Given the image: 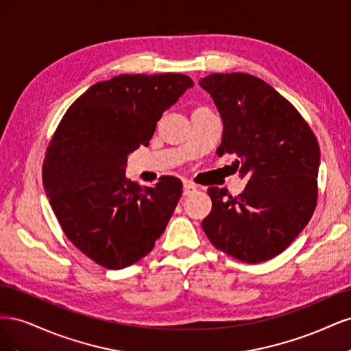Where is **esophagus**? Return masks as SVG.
<instances>
[{"mask_svg": "<svg viewBox=\"0 0 351 351\" xmlns=\"http://www.w3.org/2000/svg\"><path fill=\"white\" fill-rule=\"evenodd\" d=\"M193 192H196V186L193 183H190V182H184V184H183V195L189 196V195H192Z\"/></svg>", "mask_w": 351, "mask_h": 351, "instance_id": "obj_1", "label": "esophagus"}]
</instances>
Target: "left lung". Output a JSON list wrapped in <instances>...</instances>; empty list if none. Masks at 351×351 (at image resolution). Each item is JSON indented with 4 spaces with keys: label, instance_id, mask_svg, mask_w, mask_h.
Instances as JSON below:
<instances>
[{
    "label": "left lung",
    "instance_id": "1",
    "mask_svg": "<svg viewBox=\"0 0 351 351\" xmlns=\"http://www.w3.org/2000/svg\"><path fill=\"white\" fill-rule=\"evenodd\" d=\"M199 84L224 125L217 155H236L240 177L249 178L234 197L227 189H208L212 209L202 228L217 249L241 262L272 259L312 218L319 145L299 111L262 79L217 73Z\"/></svg>",
    "mask_w": 351,
    "mask_h": 351
}]
</instances>
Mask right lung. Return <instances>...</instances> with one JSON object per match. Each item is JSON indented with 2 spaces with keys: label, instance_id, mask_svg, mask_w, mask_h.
I'll use <instances>...</instances> for the list:
<instances>
[{
  "label": "right lung",
  "instance_id": "obj_1",
  "mask_svg": "<svg viewBox=\"0 0 351 351\" xmlns=\"http://www.w3.org/2000/svg\"><path fill=\"white\" fill-rule=\"evenodd\" d=\"M193 88L184 74H120L74 101L47 149L42 182L67 239L93 262L123 269L149 253L183 193L165 176L142 189L127 156L149 145L162 114Z\"/></svg>",
  "mask_w": 351,
  "mask_h": 351
}]
</instances>
